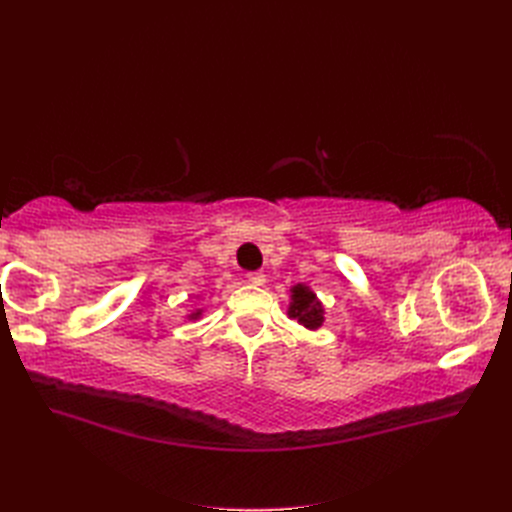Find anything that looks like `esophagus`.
Instances as JSON below:
<instances>
[{"mask_svg":"<svg viewBox=\"0 0 512 512\" xmlns=\"http://www.w3.org/2000/svg\"><path fill=\"white\" fill-rule=\"evenodd\" d=\"M247 282H250L252 286H265L267 277L262 273H250V275H247Z\"/></svg>","mask_w":512,"mask_h":512,"instance_id":"1","label":"esophagus"}]
</instances>
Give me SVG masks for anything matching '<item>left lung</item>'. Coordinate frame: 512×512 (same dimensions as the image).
<instances>
[{
	"label": "left lung",
	"instance_id": "8db88e82",
	"mask_svg": "<svg viewBox=\"0 0 512 512\" xmlns=\"http://www.w3.org/2000/svg\"><path fill=\"white\" fill-rule=\"evenodd\" d=\"M288 318L297 320L303 329L316 331L324 324V305L316 297V292L307 284H294L290 288V301H288Z\"/></svg>",
	"mask_w": 512,
	"mask_h": 512
}]
</instances>
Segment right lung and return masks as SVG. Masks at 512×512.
Returning <instances> with one entry per match:
<instances>
[{
  "mask_svg": "<svg viewBox=\"0 0 512 512\" xmlns=\"http://www.w3.org/2000/svg\"><path fill=\"white\" fill-rule=\"evenodd\" d=\"M203 314H205V307H194L192 312H188V320H198L203 318Z\"/></svg>",
  "mask_w": 512,
  "mask_h": 512,
  "instance_id": "right-lung-1",
  "label": "right lung"
}]
</instances>
